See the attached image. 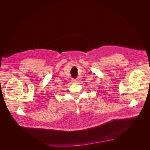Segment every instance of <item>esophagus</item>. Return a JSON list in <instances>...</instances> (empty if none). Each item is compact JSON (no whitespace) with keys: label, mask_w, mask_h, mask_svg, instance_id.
I'll use <instances>...</instances> for the list:
<instances>
[{"label":"esophagus","mask_w":150,"mask_h":150,"mask_svg":"<svg viewBox=\"0 0 150 150\" xmlns=\"http://www.w3.org/2000/svg\"><path fill=\"white\" fill-rule=\"evenodd\" d=\"M71 81H72V83H76V82H77V81H78V80H77L76 79H74V78H72Z\"/></svg>","instance_id":"esophagus-1"}]
</instances>
